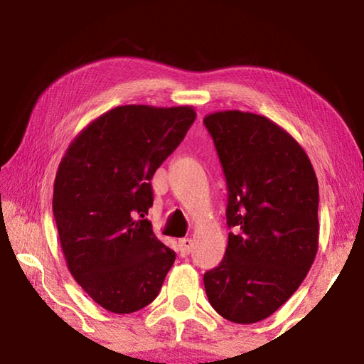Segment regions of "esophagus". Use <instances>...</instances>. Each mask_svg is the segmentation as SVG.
<instances>
[{
    "instance_id": "obj_1",
    "label": "esophagus",
    "mask_w": 364,
    "mask_h": 364,
    "mask_svg": "<svg viewBox=\"0 0 364 364\" xmlns=\"http://www.w3.org/2000/svg\"><path fill=\"white\" fill-rule=\"evenodd\" d=\"M193 245H194L193 239H189V237H183V239H180V241H178V247H180V254H181V257H186V255H189V252L193 250Z\"/></svg>"
}]
</instances>
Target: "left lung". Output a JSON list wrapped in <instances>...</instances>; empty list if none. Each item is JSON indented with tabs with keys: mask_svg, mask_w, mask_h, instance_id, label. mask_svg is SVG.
<instances>
[{
	"mask_svg": "<svg viewBox=\"0 0 364 364\" xmlns=\"http://www.w3.org/2000/svg\"><path fill=\"white\" fill-rule=\"evenodd\" d=\"M228 186L232 228L221 263L204 274L218 315L252 324L297 291L318 252L316 173L284 128L263 115L223 110L205 115Z\"/></svg>",
	"mask_w": 364,
	"mask_h": 364,
	"instance_id": "8db88e82",
	"label": "left lung"
}]
</instances>
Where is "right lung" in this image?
Masks as SVG:
<instances>
[{
  "instance_id": "right-lung-1",
  "label": "right lung",
  "mask_w": 364,
  "mask_h": 364,
  "mask_svg": "<svg viewBox=\"0 0 364 364\" xmlns=\"http://www.w3.org/2000/svg\"><path fill=\"white\" fill-rule=\"evenodd\" d=\"M194 120L191 106H119L86 125L60 160L53 213L67 268L109 311L149 305L175 262L146 215L154 173Z\"/></svg>"
}]
</instances>
